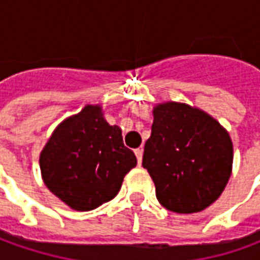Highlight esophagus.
<instances>
[{
	"instance_id": "1",
	"label": "esophagus",
	"mask_w": 260,
	"mask_h": 260,
	"mask_svg": "<svg viewBox=\"0 0 260 260\" xmlns=\"http://www.w3.org/2000/svg\"><path fill=\"white\" fill-rule=\"evenodd\" d=\"M142 154H144V151L138 148V149H135V155H137V159H138V164L141 166V162H142Z\"/></svg>"
}]
</instances>
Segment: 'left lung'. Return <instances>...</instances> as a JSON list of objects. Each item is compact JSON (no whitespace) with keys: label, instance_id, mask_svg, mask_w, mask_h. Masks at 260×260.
Returning <instances> with one entry per match:
<instances>
[{"label":"left lung","instance_id":"obj_1","mask_svg":"<svg viewBox=\"0 0 260 260\" xmlns=\"http://www.w3.org/2000/svg\"><path fill=\"white\" fill-rule=\"evenodd\" d=\"M232 164V139L210 115L185 103L155 106L142 167L166 209L197 213L209 207L224 190Z\"/></svg>","mask_w":260,"mask_h":260}]
</instances>
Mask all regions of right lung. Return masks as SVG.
<instances>
[{"label":"right lung","instance_id":"1","mask_svg":"<svg viewBox=\"0 0 260 260\" xmlns=\"http://www.w3.org/2000/svg\"><path fill=\"white\" fill-rule=\"evenodd\" d=\"M135 166L137 157L123 145L121 128L105 121L99 105H87L61 122L40 155L47 188L79 211L112 200Z\"/></svg>","mask_w":260,"mask_h":260}]
</instances>
